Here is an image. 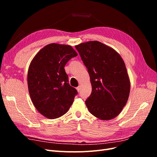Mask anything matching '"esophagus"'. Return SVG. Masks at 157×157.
Masks as SVG:
<instances>
[{"mask_svg": "<svg viewBox=\"0 0 157 157\" xmlns=\"http://www.w3.org/2000/svg\"><path fill=\"white\" fill-rule=\"evenodd\" d=\"M80 88H81V86H78L77 88V90L78 92H80Z\"/></svg>", "mask_w": 157, "mask_h": 157, "instance_id": "esophagus-1", "label": "esophagus"}]
</instances>
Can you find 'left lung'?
<instances>
[{
    "instance_id": "left-lung-1",
    "label": "left lung",
    "mask_w": 157,
    "mask_h": 157,
    "mask_svg": "<svg viewBox=\"0 0 157 157\" xmlns=\"http://www.w3.org/2000/svg\"><path fill=\"white\" fill-rule=\"evenodd\" d=\"M88 69L92 94L86 99L90 113L109 121L119 115L129 98L130 81L126 65L118 52L94 40L75 46Z\"/></svg>"
}]
</instances>
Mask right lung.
<instances>
[{"label": "right lung", "instance_id": "1", "mask_svg": "<svg viewBox=\"0 0 157 157\" xmlns=\"http://www.w3.org/2000/svg\"><path fill=\"white\" fill-rule=\"evenodd\" d=\"M78 54L72 46L52 43L35 56L27 73V85L33 105L42 115L50 119L68 111L77 91L68 83L64 67Z\"/></svg>", "mask_w": 157, "mask_h": 157}]
</instances>
